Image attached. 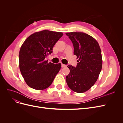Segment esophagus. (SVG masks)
Listing matches in <instances>:
<instances>
[{"mask_svg": "<svg viewBox=\"0 0 123 123\" xmlns=\"http://www.w3.org/2000/svg\"><path fill=\"white\" fill-rule=\"evenodd\" d=\"M66 67V65H64V64H62V67Z\"/></svg>", "mask_w": 123, "mask_h": 123, "instance_id": "34e87169", "label": "esophagus"}]
</instances>
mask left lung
<instances>
[{
    "mask_svg": "<svg viewBox=\"0 0 123 123\" xmlns=\"http://www.w3.org/2000/svg\"><path fill=\"white\" fill-rule=\"evenodd\" d=\"M66 34L72 41L77 65L67 67L70 73L66 76L68 87L77 93L89 90L98 80L102 68V56L99 44L95 39L83 32H69Z\"/></svg>",
    "mask_w": 123,
    "mask_h": 123,
    "instance_id": "left-lung-1",
    "label": "left lung"
}]
</instances>
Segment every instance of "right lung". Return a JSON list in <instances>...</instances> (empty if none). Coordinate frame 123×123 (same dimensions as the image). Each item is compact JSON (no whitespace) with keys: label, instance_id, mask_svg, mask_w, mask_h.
<instances>
[{"label":"right lung","instance_id":"1","mask_svg":"<svg viewBox=\"0 0 123 123\" xmlns=\"http://www.w3.org/2000/svg\"><path fill=\"white\" fill-rule=\"evenodd\" d=\"M62 32L44 30L30 35L22 44L19 66L25 81L30 87L42 90L49 87L61 68V64L48 62L45 58L52 52Z\"/></svg>","mask_w":123,"mask_h":123}]
</instances>
